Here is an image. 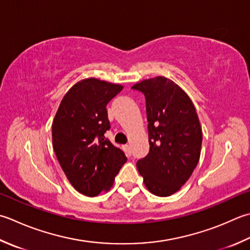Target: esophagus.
Instances as JSON below:
<instances>
[{
  "label": "esophagus",
  "instance_id": "obj_1",
  "mask_svg": "<svg viewBox=\"0 0 250 250\" xmlns=\"http://www.w3.org/2000/svg\"><path fill=\"white\" fill-rule=\"evenodd\" d=\"M122 148H124V150H125V153L128 155V156H131V154H132V150H131V146L130 145H124L122 146Z\"/></svg>",
  "mask_w": 250,
  "mask_h": 250
}]
</instances>
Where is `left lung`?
<instances>
[{
    "mask_svg": "<svg viewBox=\"0 0 250 250\" xmlns=\"http://www.w3.org/2000/svg\"><path fill=\"white\" fill-rule=\"evenodd\" d=\"M145 96L149 151L136 163L145 187L166 197L174 194L198 164L203 133L192 101L165 77L136 83Z\"/></svg>",
    "mask_w": 250,
    "mask_h": 250,
    "instance_id": "obj_1",
    "label": "left lung"
}]
</instances>
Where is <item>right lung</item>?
Segmentation results:
<instances>
[{
	"label": "right lung",
	"instance_id": "right-lung-1",
	"mask_svg": "<svg viewBox=\"0 0 250 250\" xmlns=\"http://www.w3.org/2000/svg\"><path fill=\"white\" fill-rule=\"evenodd\" d=\"M124 86L90 78L67 92L52 125L53 147L78 192L94 197L109 189L122 166L124 151L105 138L110 129L106 106Z\"/></svg>",
	"mask_w": 250,
	"mask_h": 250
}]
</instances>
